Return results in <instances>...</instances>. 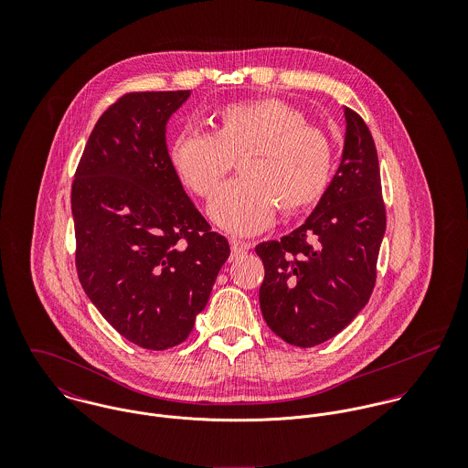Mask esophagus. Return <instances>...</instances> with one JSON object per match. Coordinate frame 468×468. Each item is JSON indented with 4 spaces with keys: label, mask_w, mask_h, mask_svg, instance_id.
Masks as SVG:
<instances>
[{
    "label": "esophagus",
    "mask_w": 468,
    "mask_h": 468,
    "mask_svg": "<svg viewBox=\"0 0 468 468\" xmlns=\"http://www.w3.org/2000/svg\"><path fill=\"white\" fill-rule=\"evenodd\" d=\"M230 249H232V254H234V256H239V254L247 252L249 249H252V245H250V243L238 241V239H230Z\"/></svg>",
    "instance_id": "1"
}]
</instances>
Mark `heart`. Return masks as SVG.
I'll use <instances>...</instances> for the list:
<instances>
[{
  "mask_svg": "<svg viewBox=\"0 0 468 468\" xmlns=\"http://www.w3.org/2000/svg\"><path fill=\"white\" fill-rule=\"evenodd\" d=\"M169 164L197 198L214 197L239 160L241 180L225 186L208 207L210 219L234 236L265 230L284 214L324 198L334 173V145L304 113L275 97L230 102L214 113L212 133L184 130L169 144Z\"/></svg>",
  "mask_w": 468,
  "mask_h": 468,
  "instance_id": "obj_1",
  "label": "heart"
}]
</instances>
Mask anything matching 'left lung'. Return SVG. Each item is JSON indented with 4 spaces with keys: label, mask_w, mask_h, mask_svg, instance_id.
Wrapping results in <instances>:
<instances>
[{
    "label": "left lung",
    "mask_w": 468,
    "mask_h": 468,
    "mask_svg": "<svg viewBox=\"0 0 468 468\" xmlns=\"http://www.w3.org/2000/svg\"><path fill=\"white\" fill-rule=\"evenodd\" d=\"M346 138L334 180L308 219L256 247L265 279L260 306L284 342L312 347L340 334L367 304L386 232L380 165L362 117L344 108Z\"/></svg>",
    "instance_id": "left-lung-1"
}]
</instances>
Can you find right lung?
<instances>
[{
  "label": "right lung",
  "mask_w": 468,
  "mask_h": 468,
  "mask_svg": "<svg viewBox=\"0 0 468 468\" xmlns=\"http://www.w3.org/2000/svg\"><path fill=\"white\" fill-rule=\"evenodd\" d=\"M189 95H122L97 121L71 184L79 281L119 334L153 351L189 336L230 256L169 164L165 126Z\"/></svg>",
  "instance_id": "1"
}]
</instances>
